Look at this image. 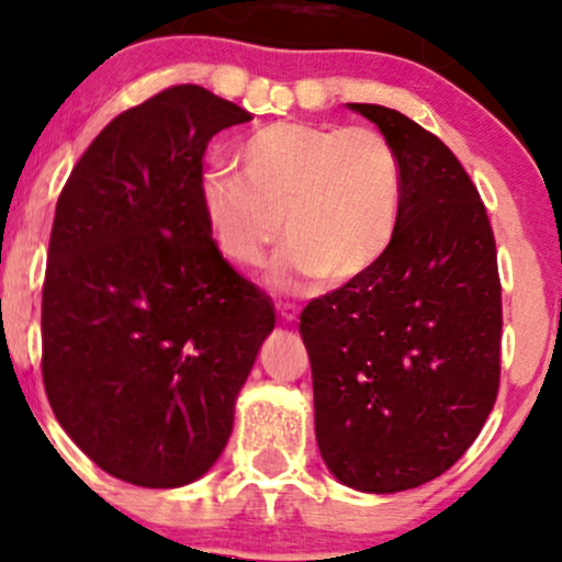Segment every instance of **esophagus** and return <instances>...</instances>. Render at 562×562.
I'll list each match as a JSON object with an SVG mask.
<instances>
[{
	"mask_svg": "<svg viewBox=\"0 0 562 562\" xmlns=\"http://www.w3.org/2000/svg\"><path fill=\"white\" fill-rule=\"evenodd\" d=\"M276 310H279L283 323L296 321V307L292 305V302H276Z\"/></svg>",
	"mask_w": 562,
	"mask_h": 562,
	"instance_id": "1",
	"label": "esophagus"
}]
</instances>
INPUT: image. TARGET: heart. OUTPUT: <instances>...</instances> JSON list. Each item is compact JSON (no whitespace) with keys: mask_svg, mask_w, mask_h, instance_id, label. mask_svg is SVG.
<instances>
[{"mask_svg":"<svg viewBox=\"0 0 562 562\" xmlns=\"http://www.w3.org/2000/svg\"><path fill=\"white\" fill-rule=\"evenodd\" d=\"M241 173L210 168L200 200L231 262L257 268L289 236L268 281L281 292L371 270L397 228L402 176L389 138L368 125L279 121L239 144Z\"/></svg>","mask_w":562,"mask_h":562,"instance_id":"b5f03b06","label":"heart"}]
</instances>
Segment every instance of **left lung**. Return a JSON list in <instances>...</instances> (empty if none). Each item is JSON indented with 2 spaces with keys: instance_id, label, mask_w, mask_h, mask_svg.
I'll return each mask as SVG.
<instances>
[{
  "instance_id": "left-lung-1",
  "label": "left lung",
  "mask_w": 562,
  "mask_h": 562,
  "mask_svg": "<svg viewBox=\"0 0 562 562\" xmlns=\"http://www.w3.org/2000/svg\"><path fill=\"white\" fill-rule=\"evenodd\" d=\"M349 110L397 151V228L371 270L310 302L300 334L323 463L394 494L441 476L490 418L503 289L484 202L450 147L397 110Z\"/></svg>"
}]
</instances>
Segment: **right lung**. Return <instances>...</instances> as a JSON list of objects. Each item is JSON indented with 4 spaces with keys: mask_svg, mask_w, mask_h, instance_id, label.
I'll return each mask as SVG.
<instances>
[{
    "mask_svg": "<svg viewBox=\"0 0 562 562\" xmlns=\"http://www.w3.org/2000/svg\"><path fill=\"white\" fill-rule=\"evenodd\" d=\"M252 121L202 86L165 89L102 128L57 200L42 373L59 426L110 476L196 481L276 313L223 260L200 200L217 131Z\"/></svg>",
    "mask_w": 562,
    "mask_h": 562,
    "instance_id": "obj_1",
    "label": "right lung"
}]
</instances>
